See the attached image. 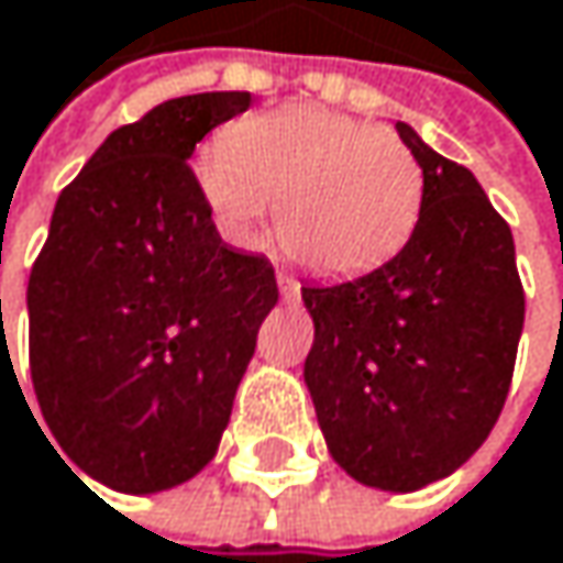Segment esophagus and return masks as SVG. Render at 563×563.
Instances as JSON below:
<instances>
[{
	"instance_id": "1",
	"label": "esophagus",
	"mask_w": 563,
	"mask_h": 563,
	"mask_svg": "<svg viewBox=\"0 0 563 563\" xmlns=\"http://www.w3.org/2000/svg\"><path fill=\"white\" fill-rule=\"evenodd\" d=\"M278 291H282V298H285V301H298L301 285H298V278H291V275L278 272Z\"/></svg>"
}]
</instances>
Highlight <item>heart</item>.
<instances>
[{"instance_id":"heart-1","label":"heart","mask_w":563,"mask_h":563,"mask_svg":"<svg viewBox=\"0 0 563 563\" xmlns=\"http://www.w3.org/2000/svg\"><path fill=\"white\" fill-rule=\"evenodd\" d=\"M196 183L245 245L272 202L285 249L321 275H357L397 255L422 209L417 153L387 128L291 104L239 121L199 153Z\"/></svg>"}]
</instances>
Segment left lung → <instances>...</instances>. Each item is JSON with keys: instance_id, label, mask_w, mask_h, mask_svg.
<instances>
[{"instance_id": "left-lung-1", "label": "left lung", "mask_w": 563, "mask_h": 563, "mask_svg": "<svg viewBox=\"0 0 563 563\" xmlns=\"http://www.w3.org/2000/svg\"><path fill=\"white\" fill-rule=\"evenodd\" d=\"M422 166L410 242L380 268L305 285L314 321L305 384L334 462L384 492L452 475L498 420L525 291L515 239L478 179L397 124Z\"/></svg>"}]
</instances>
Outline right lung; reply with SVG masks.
<instances>
[{
	"mask_svg": "<svg viewBox=\"0 0 563 563\" xmlns=\"http://www.w3.org/2000/svg\"><path fill=\"white\" fill-rule=\"evenodd\" d=\"M249 104V91L186 95L118 128L62 189L32 265L42 417L114 492H163L209 465L278 301L272 262L222 242L186 163Z\"/></svg>",
	"mask_w": 563,
	"mask_h": 563,
	"instance_id": "right-lung-1",
	"label": "right lung"
}]
</instances>
